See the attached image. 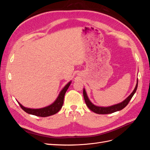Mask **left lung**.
Segmentation results:
<instances>
[{
    "mask_svg": "<svg viewBox=\"0 0 150 150\" xmlns=\"http://www.w3.org/2000/svg\"><path fill=\"white\" fill-rule=\"evenodd\" d=\"M138 80L137 79V84H136V86L133 90V91L131 93L129 96L126 99H125L123 101H122L121 103H120L118 104H114V105L108 106V107H103V106H98L94 105V104H93L91 101L89 100V99L88 98V96L87 95V93H86L85 89L84 88L83 96H84L85 103L86 104V105H87V106L89 108V110H91L94 112L96 113V114H99V115L111 114V113L120 111L128 105V104L131 100V99L132 98L133 95L134 94L136 91H137V89L138 88Z\"/></svg>",
    "mask_w": 150,
    "mask_h": 150,
    "instance_id": "left-lung-1",
    "label": "left lung"
}]
</instances>
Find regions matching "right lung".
Here are the masks:
<instances>
[{"label":"right lung","mask_w":150,"mask_h":150,"mask_svg":"<svg viewBox=\"0 0 150 150\" xmlns=\"http://www.w3.org/2000/svg\"><path fill=\"white\" fill-rule=\"evenodd\" d=\"M71 83V81L68 83L63 88V89L61 91L59 94L58 96L55 100V101H54L53 103H52L51 105H49L48 106L44 107L42 108H40V109H31V108H25L19 102H18V103L19 104V105L22 110L30 115H33L40 116V117H47V116L55 115L56 113L59 112V111L61 110L63 105L65 93L67 91L68 88L69 87Z\"/></svg>","instance_id":"right-lung-1"}]
</instances>
